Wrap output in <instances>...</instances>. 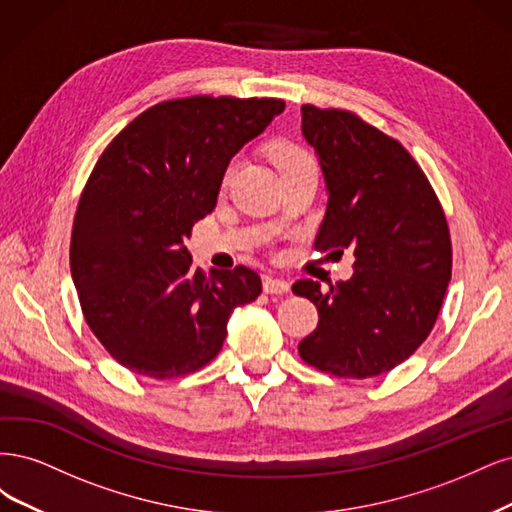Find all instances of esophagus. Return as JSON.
I'll return each instance as SVG.
<instances>
[{
	"label": "esophagus",
	"instance_id": "obj_1",
	"mask_svg": "<svg viewBox=\"0 0 512 512\" xmlns=\"http://www.w3.org/2000/svg\"><path fill=\"white\" fill-rule=\"evenodd\" d=\"M289 289H291V285H289V280H285V278H274V276H266L263 278V291L266 293H289Z\"/></svg>",
	"mask_w": 512,
	"mask_h": 512
}]
</instances>
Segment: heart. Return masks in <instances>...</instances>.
Segmentation results:
<instances>
[{"label": "heart", "mask_w": 512, "mask_h": 512, "mask_svg": "<svg viewBox=\"0 0 512 512\" xmlns=\"http://www.w3.org/2000/svg\"><path fill=\"white\" fill-rule=\"evenodd\" d=\"M272 159L276 163V168L280 170V174H285L293 168H300L304 163H310V155L304 151L302 146L293 144V142H278L272 146ZM234 174V163H229L223 172V187L232 180Z\"/></svg>", "instance_id": "heart-1"}]
</instances>
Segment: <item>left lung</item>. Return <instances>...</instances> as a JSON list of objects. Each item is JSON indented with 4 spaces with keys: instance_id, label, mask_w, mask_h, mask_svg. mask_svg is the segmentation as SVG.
Instances as JSON below:
<instances>
[{
    "instance_id": "obj_1",
    "label": "left lung",
    "mask_w": 512,
    "mask_h": 512,
    "mask_svg": "<svg viewBox=\"0 0 512 512\" xmlns=\"http://www.w3.org/2000/svg\"><path fill=\"white\" fill-rule=\"evenodd\" d=\"M302 131L329 193L315 249H351L355 272L327 291L310 278L293 285L319 310L300 357L338 378L385 374L438 319L453 266L447 217L406 148L355 112L304 104Z\"/></svg>"
}]
</instances>
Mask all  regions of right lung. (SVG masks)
Returning <instances> with one entry per match:
<instances>
[{
	"mask_svg": "<svg viewBox=\"0 0 512 512\" xmlns=\"http://www.w3.org/2000/svg\"><path fill=\"white\" fill-rule=\"evenodd\" d=\"M285 110L274 97L191 95L144 110L114 138L74 214L70 268L82 315L112 359L170 381L219 355L255 270L193 268L185 238L217 206L240 148Z\"/></svg>",
	"mask_w": 512,
	"mask_h": 512,
	"instance_id": "1",
	"label": "right lung"
}]
</instances>
